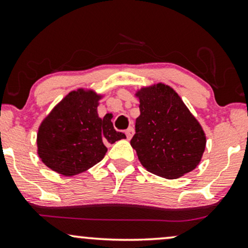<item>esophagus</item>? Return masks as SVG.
I'll use <instances>...</instances> for the list:
<instances>
[{
  "label": "esophagus",
  "instance_id": "esophagus-1",
  "mask_svg": "<svg viewBox=\"0 0 248 248\" xmlns=\"http://www.w3.org/2000/svg\"><path fill=\"white\" fill-rule=\"evenodd\" d=\"M124 134H126L127 139L130 140L131 137H133V135H134V128L133 127H129V128H128V129H126V131H124Z\"/></svg>",
  "mask_w": 248,
  "mask_h": 248
}]
</instances>
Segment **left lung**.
<instances>
[{
    "label": "left lung",
    "mask_w": 248,
    "mask_h": 248,
    "mask_svg": "<svg viewBox=\"0 0 248 248\" xmlns=\"http://www.w3.org/2000/svg\"><path fill=\"white\" fill-rule=\"evenodd\" d=\"M137 96L140 115L130 144L143 167L166 178L193 170L205 151L206 136L181 97L162 83L143 88Z\"/></svg>",
    "instance_id": "left-lung-1"
}]
</instances>
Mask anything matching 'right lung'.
Segmentation results:
<instances>
[{"label": "right lung", "instance_id": "1", "mask_svg": "<svg viewBox=\"0 0 248 248\" xmlns=\"http://www.w3.org/2000/svg\"><path fill=\"white\" fill-rule=\"evenodd\" d=\"M99 98L93 92H72L43 120L37 134L43 164L65 176L77 175L104 158L106 144L126 139L114 129L111 115L98 117Z\"/></svg>", "mask_w": 248, "mask_h": 248}]
</instances>
